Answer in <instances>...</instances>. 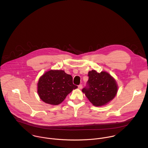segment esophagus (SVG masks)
Wrapping results in <instances>:
<instances>
[{"instance_id":"obj_1","label":"esophagus","mask_w":148,"mask_h":148,"mask_svg":"<svg viewBox=\"0 0 148 148\" xmlns=\"http://www.w3.org/2000/svg\"><path fill=\"white\" fill-rule=\"evenodd\" d=\"M82 87H83V85L82 84H80L78 86V88H79V89H81L82 88Z\"/></svg>"}]
</instances>
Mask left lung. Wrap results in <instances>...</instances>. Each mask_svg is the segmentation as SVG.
<instances>
[{
  "label": "left lung",
  "mask_w": 148,
  "mask_h": 148,
  "mask_svg": "<svg viewBox=\"0 0 148 148\" xmlns=\"http://www.w3.org/2000/svg\"><path fill=\"white\" fill-rule=\"evenodd\" d=\"M86 86L82 89L89 101L96 106H104L114 99L118 86L116 80L106 71L88 72Z\"/></svg>",
  "instance_id": "1"
}]
</instances>
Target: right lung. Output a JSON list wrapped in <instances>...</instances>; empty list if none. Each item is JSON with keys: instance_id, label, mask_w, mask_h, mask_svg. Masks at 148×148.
Masks as SVG:
<instances>
[{"instance_id": "1", "label": "right lung", "mask_w": 148, "mask_h": 148, "mask_svg": "<svg viewBox=\"0 0 148 148\" xmlns=\"http://www.w3.org/2000/svg\"><path fill=\"white\" fill-rule=\"evenodd\" d=\"M77 86L73 84L71 75L63 70H50L42 75L38 83V93L44 103L52 106L62 103Z\"/></svg>"}]
</instances>
